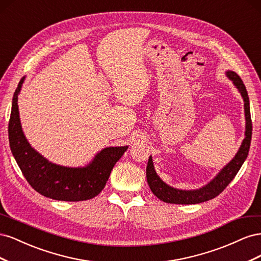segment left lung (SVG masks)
<instances>
[{"instance_id":"obj_1","label":"left lung","mask_w":261,"mask_h":261,"mask_svg":"<svg viewBox=\"0 0 261 261\" xmlns=\"http://www.w3.org/2000/svg\"><path fill=\"white\" fill-rule=\"evenodd\" d=\"M226 76L233 82L234 86L241 92L244 100V111L245 118H246V129H245V138L239 149L238 153L235 154L233 159L228 162L225 167L221 170L218 175L213 178L210 183L204 185L199 189L195 191H181L174 187H171L158 176L154 171L153 162L151 155L149 156L147 164V181L151 189V192L160 200L168 203H178V204H195L215 198L219 194L222 193L225 187L231 183V180L238 174L244 161L246 160L248 155L250 140H251V130L252 124L250 118V108H249V98L241 77L232 70H227Z\"/></svg>"}]
</instances>
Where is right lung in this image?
<instances>
[{
    "label": "right lung",
    "mask_w": 261,
    "mask_h": 261,
    "mask_svg": "<svg viewBox=\"0 0 261 261\" xmlns=\"http://www.w3.org/2000/svg\"><path fill=\"white\" fill-rule=\"evenodd\" d=\"M23 81L25 77L15 90L9 122L10 147L23 176L36 192L54 200L82 201L96 197L128 147L105 148L84 168L62 167L46 160L29 145L21 129L17 101Z\"/></svg>",
    "instance_id": "add662e5"
}]
</instances>
